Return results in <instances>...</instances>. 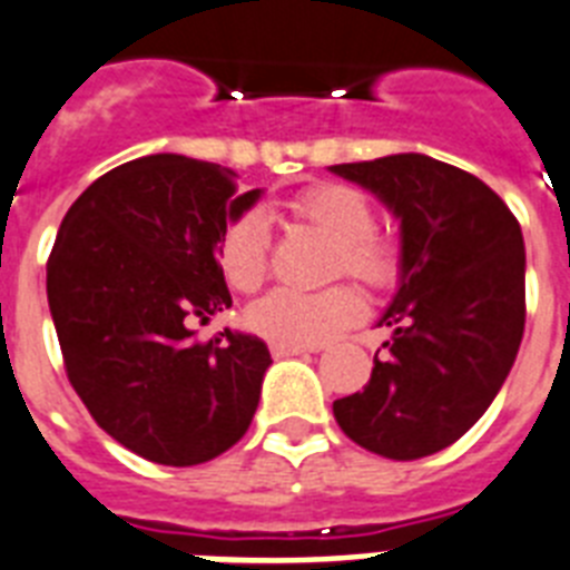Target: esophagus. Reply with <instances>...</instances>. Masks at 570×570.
<instances>
[{
	"label": "esophagus",
	"instance_id": "34e87169",
	"mask_svg": "<svg viewBox=\"0 0 570 570\" xmlns=\"http://www.w3.org/2000/svg\"><path fill=\"white\" fill-rule=\"evenodd\" d=\"M305 352H320V346H291V343H271L274 358H291V355H305Z\"/></svg>",
	"mask_w": 570,
	"mask_h": 570
}]
</instances>
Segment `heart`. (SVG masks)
Returning <instances> with one entry per match:
<instances>
[{
	"instance_id": "b5f03b06",
	"label": "heart",
	"mask_w": 570,
	"mask_h": 570,
	"mask_svg": "<svg viewBox=\"0 0 570 570\" xmlns=\"http://www.w3.org/2000/svg\"><path fill=\"white\" fill-rule=\"evenodd\" d=\"M291 215L335 242L332 276L350 274L375 291L399 285L404 247L396 235L375 229L373 200L350 183H317L291 200ZM271 265V227L262 212H244L220 238V271L238 291L262 285ZM250 326L262 337L291 346H320L366 317V299L355 285L323 291L276 288L256 299Z\"/></svg>"
}]
</instances>
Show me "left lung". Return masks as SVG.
<instances>
[{
    "mask_svg": "<svg viewBox=\"0 0 570 570\" xmlns=\"http://www.w3.org/2000/svg\"><path fill=\"white\" fill-rule=\"evenodd\" d=\"M402 220L404 274L381 326L393 328L361 393L332 404L341 431L390 460L449 449L481 420L524 335V238L474 174L425 154L343 163Z\"/></svg>",
    "mask_w": 570,
    "mask_h": 570,
    "instance_id": "obj_1",
    "label": "left lung"
}]
</instances>
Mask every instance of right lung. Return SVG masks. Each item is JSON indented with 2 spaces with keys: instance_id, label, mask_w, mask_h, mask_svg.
<instances>
[{
  "instance_id": "add662e5",
  "label": "right lung",
  "mask_w": 570,
  "mask_h": 570,
  "mask_svg": "<svg viewBox=\"0 0 570 570\" xmlns=\"http://www.w3.org/2000/svg\"><path fill=\"white\" fill-rule=\"evenodd\" d=\"M218 163L154 154L98 177L66 212L46 291L66 379L89 416L139 458L197 465L253 422L271 352L204 326L233 305L227 220L256 204Z\"/></svg>"
}]
</instances>
